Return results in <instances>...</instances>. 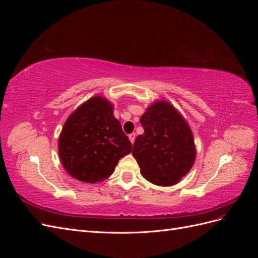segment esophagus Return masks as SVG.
<instances>
[{"instance_id": "34e87169", "label": "esophagus", "mask_w": 258, "mask_h": 258, "mask_svg": "<svg viewBox=\"0 0 258 258\" xmlns=\"http://www.w3.org/2000/svg\"><path fill=\"white\" fill-rule=\"evenodd\" d=\"M129 140H130V142L134 144L135 143V140H136V134H131V135H129Z\"/></svg>"}]
</instances>
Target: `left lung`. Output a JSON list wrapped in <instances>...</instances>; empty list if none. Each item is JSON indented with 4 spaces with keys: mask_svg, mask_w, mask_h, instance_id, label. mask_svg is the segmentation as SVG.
Listing matches in <instances>:
<instances>
[{
    "mask_svg": "<svg viewBox=\"0 0 258 258\" xmlns=\"http://www.w3.org/2000/svg\"><path fill=\"white\" fill-rule=\"evenodd\" d=\"M144 134L138 136L132 155L142 176L158 186H172L189 172L196 146L188 122L167 100H157L140 118Z\"/></svg>",
    "mask_w": 258,
    "mask_h": 258,
    "instance_id": "obj_1",
    "label": "left lung"
}]
</instances>
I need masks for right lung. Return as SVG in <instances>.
Instances as JSON below:
<instances>
[{"mask_svg":"<svg viewBox=\"0 0 258 258\" xmlns=\"http://www.w3.org/2000/svg\"><path fill=\"white\" fill-rule=\"evenodd\" d=\"M113 104L95 96L68 117L62 128L58 153L62 166L72 177L95 184L110 177L131 142L114 117Z\"/></svg>","mask_w":258,"mask_h":258,"instance_id":"right-lung-1","label":"right lung"}]
</instances>
